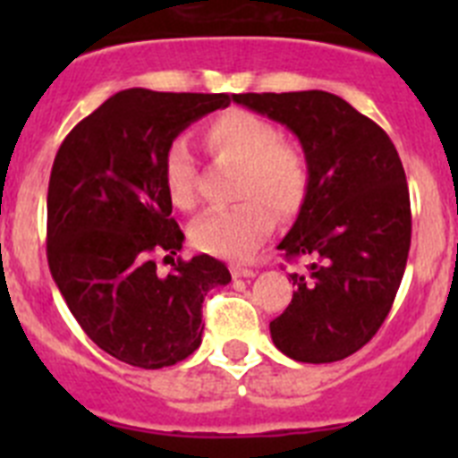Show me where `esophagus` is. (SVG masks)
Returning <instances> with one entry per match:
<instances>
[{"label":"esophagus","instance_id":"obj_1","mask_svg":"<svg viewBox=\"0 0 458 458\" xmlns=\"http://www.w3.org/2000/svg\"><path fill=\"white\" fill-rule=\"evenodd\" d=\"M232 275L233 277H254V270L252 268H242V266H232Z\"/></svg>","mask_w":458,"mask_h":458}]
</instances>
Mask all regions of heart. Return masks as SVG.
Returning <instances> with one entry per match:
<instances>
[{
  "label": "heart",
  "instance_id": "1",
  "mask_svg": "<svg viewBox=\"0 0 458 458\" xmlns=\"http://www.w3.org/2000/svg\"><path fill=\"white\" fill-rule=\"evenodd\" d=\"M206 147L217 163L238 167L233 197L238 204L210 210L190 226V241L201 252L248 259L261 248L277 216L301 210L310 192V163L301 147L282 140L264 116L229 109L206 125ZM167 197L176 208L192 210L199 201L197 165L183 140L169 144L163 160Z\"/></svg>",
  "mask_w": 458,
  "mask_h": 458
}]
</instances>
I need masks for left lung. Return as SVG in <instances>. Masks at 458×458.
<instances>
[{"instance_id":"obj_1","label":"left lung","mask_w":458,"mask_h":458,"mask_svg":"<svg viewBox=\"0 0 458 458\" xmlns=\"http://www.w3.org/2000/svg\"><path fill=\"white\" fill-rule=\"evenodd\" d=\"M233 103L286 125L310 163V192L277 250L311 259L270 321L275 346L298 362H337L378 333L411 250L406 174L387 132L335 93H233Z\"/></svg>"}]
</instances>
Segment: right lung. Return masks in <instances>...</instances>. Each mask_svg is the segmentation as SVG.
<instances>
[{
    "label": "right lung",
    "mask_w": 458,
    "mask_h": 458,
    "mask_svg": "<svg viewBox=\"0 0 458 458\" xmlns=\"http://www.w3.org/2000/svg\"><path fill=\"white\" fill-rule=\"evenodd\" d=\"M229 103L226 93L125 89L56 151L47 185L52 279L87 337L125 365L160 369L192 355L204 295L232 282L208 254L174 264L185 236L163 181L179 132ZM157 256L173 261L172 274L157 273Z\"/></svg>",
    "instance_id": "obj_1"
}]
</instances>
